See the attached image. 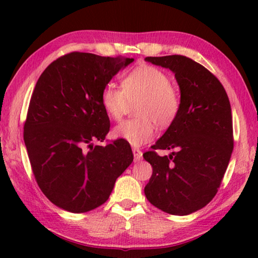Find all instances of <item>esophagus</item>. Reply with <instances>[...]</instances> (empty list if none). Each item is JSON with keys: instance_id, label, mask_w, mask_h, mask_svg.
Returning <instances> with one entry per match:
<instances>
[{"instance_id": "1", "label": "esophagus", "mask_w": 258, "mask_h": 258, "mask_svg": "<svg viewBox=\"0 0 258 258\" xmlns=\"http://www.w3.org/2000/svg\"><path fill=\"white\" fill-rule=\"evenodd\" d=\"M133 154H134V158H135V161H140L141 158H142V151L140 149H137V148H134L133 149Z\"/></svg>"}]
</instances>
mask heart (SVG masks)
I'll return each mask as SVG.
<instances>
[{"mask_svg": "<svg viewBox=\"0 0 258 258\" xmlns=\"http://www.w3.org/2000/svg\"><path fill=\"white\" fill-rule=\"evenodd\" d=\"M135 105L136 118L118 124L114 135L134 147L150 142L155 135V125L167 129L175 122L181 108V96L170 84L169 76L151 66L134 69L122 80V89L107 84L101 93V103L105 114L119 121Z\"/></svg>", "mask_w": 258, "mask_h": 258, "instance_id": "obj_1", "label": "heart"}]
</instances>
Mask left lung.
<instances>
[{
	"mask_svg": "<svg viewBox=\"0 0 258 258\" xmlns=\"http://www.w3.org/2000/svg\"><path fill=\"white\" fill-rule=\"evenodd\" d=\"M170 69L181 91V108L163 136L143 154L153 167L144 188L158 209L184 216L206 207L220 188L234 149L230 102L209 70L182 55L146 57ZM158 149L172 150L160 157Z\"/></svg>",
	"mask_w": 258,
	"mask_h": 258,
	"instance_id": "8db88e82",
	"label": "left lung"
}]
</instances>
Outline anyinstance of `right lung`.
I'll list each match as a JSON object with an SVG mask.
<instances>
[{
	"mask_svg": "<svg viewBox=\"0 0 258 258\" xmlns=\"http://www.w3.org/2000/svg\"><path fill=\"white\" fill-rule=\"evenodd\" d=\"M133 61L74 51L50 63L35 86L24 143L38 186L63 210L81 214L102 206L132 164L124 141L94 142H103L110 128L102 90Z\"/></svg>",
	"mask_w": 258,
	"mask_h": 258,
	"instance_id": "1",
	"label": "right lung"
}]
</instances>
